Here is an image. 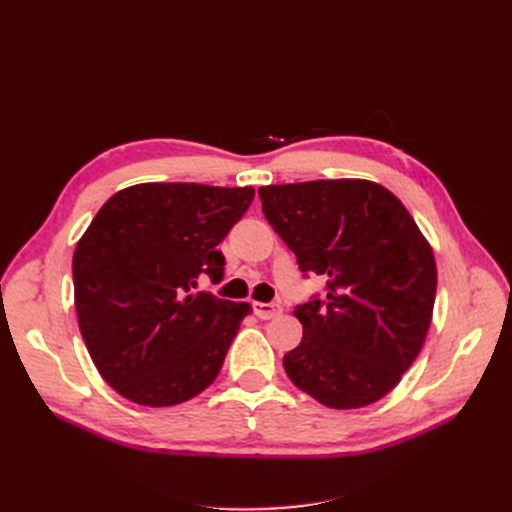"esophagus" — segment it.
<instances>
[{
  "instance_id": "obj_1",
  "label": "esophagus",
  "mask_w": 512,
  "mask_h": 512,
  "mask_svg": "<svg viewBox=\"0 0 512 512\" xmlns=\"http://www.w3.org/2000/svg\"><path fill=\"white\" fill-rule=\"evenodd\" d=\"M254 309H256V316L262 320H271L282 314V307L277 303H254Z\"/></svg>"
}]
</instances>
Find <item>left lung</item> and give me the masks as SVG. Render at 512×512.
Segmentation results:
<instances>
[{
	"instance_id": "8db88e82",
	"label": "left lung",
	"mask_w": 512,
	"mask_h": 512,
	"mask_svg": "<svg viewBox=\"0 0 512 512\" xmlns=\"http://www.w3.org/2000/svg\"><path fill=\"white\" fill-rule=\"evenodd\" d=\"M265 218L327 297L299 305L301 344L288 378L335 410L376 404L421 352L436 301L433 250L401 200L367 179H320L258 190Z\"/></svg>"
}]
</instances>
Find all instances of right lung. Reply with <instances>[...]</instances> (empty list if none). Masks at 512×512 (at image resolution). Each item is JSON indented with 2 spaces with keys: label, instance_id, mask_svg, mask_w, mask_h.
<instances>
[{
  "label": "right lung",
  "instance_id": "add662e5",
  "mask_svg": "<svg viewBox=\"0 0 512 512\" xmlns=\"http://www.w3.org/2000/svg\"><path fill=\"white\" fill-rule=\"evenodd\" d=\"M254 188L138 183L106 200L72 258L74 305L91 361L138 406L168 408L203 393L250 303L194 292L220 282L218 245Z\"/></svg>",
  "mask_w": 512,
  "mask_h": 512
}]
</instances>
